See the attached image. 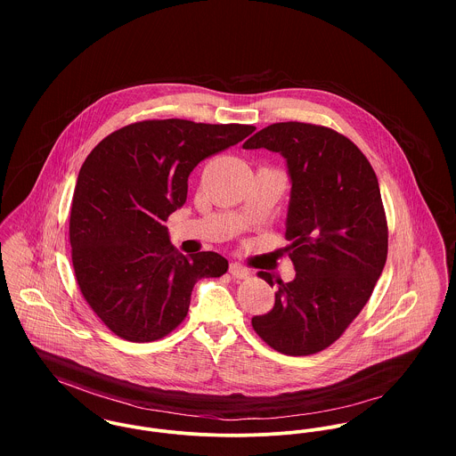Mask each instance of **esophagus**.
Here are the masks:
<instances>
[{
    "instance_id": "esophagus-1",
    "label": "esophagus",
    "mask_w": 456,
    "mask_h": 456,
    "mask_svg": "<svg viewBox=\"0 0 456 456\" xmlns=\"http://www.w3.org/2000/svg\"><path fill=\"white\" fill-rule=\"evenodd\" d=\"M230 273H232L235 279H248L251 272H249V268H246L244 265L233 261V263H230Z\"/></svg>"
}]
</instances>
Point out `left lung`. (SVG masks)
Listing matches in <instances>:
<instances>
[{"instance_id": "8db88e82", "label": "left lung", "mask_w": 456, "mask_h": 456, "mask_svg": "<svg viewBox=\"0 0 456 456\" xmlns=\"http://www.w3.org/2000/svg\"><path fill=\"white\" fill-rule=\"evenodd\" d=\"M242 147L286 161V239L297 272L277 282L272 311L251 323L279 353L314 354L360 314L385 268L388 226L378 177L349 138L325 126L275 123ZM260 277L273 284L272 273Z\"/></svg>"}]
</instances>
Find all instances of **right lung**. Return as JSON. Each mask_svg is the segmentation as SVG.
<instances>
[{
	"instance_id": "add662e5",
	"label": "right lung",
	"mask_w": 456,
	"mask_h": 456,
	"mask_svg": "<svg viewBox=\"0 0 456 456\" xmlns=\"http://www.w3.org/2000/svg\"><path fill=\"white\" fill-rule=\"evenodd\" d=\"M255 130L142 121L114 131L86 158L71 200V261L86 302L121 338L165 337L186 318L196 281L228 270L212 251L181 255L165 223L186 203L196 165Z\"/></svg>"
}]
</instances>
